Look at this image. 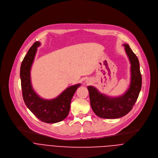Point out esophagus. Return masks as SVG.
Masks as SVG:
<instances>
[{
	"label": "esophagus",
	"instance_id": "esophagus-1",
	"mask_svg": "<svg viewBox=\"0 0 158 158\" xmlns=\"http://www.w3.org/2000/svg\"><path fill=\"white\" fill-rule=\"evenodd\" d=\"M86 82H87V83H89V82H90V81H89V80H87V81H86Z\"/></svg>",
	"mask_w": 158,
	"mask_h": 158
}]
</instances>
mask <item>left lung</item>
<instances>
[{
	"label": "left lung",
	"mask_w": 158,
	"mask_h": 158,
	"mask_svg": "<svg viewBox=\"0 0 158 158\" xmlns=\"http://www.w3.org/2000/svg\"><path fill=\"white\" fill-rule=\"evenodd\" d=\"M123 46L131 63V82L127 91L123 96L112 98L101 93L93 86H87L92 109L102 118L117 119L126 115L132 109L141 91L142 77L138 58L128 44Z\"/></svg>",
	"instance_id": "1"
}]
</instances>
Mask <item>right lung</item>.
<instances>
[{"label":"right lung","mask_w":158,"mask_h":158,"mask_svg":"<svg viewBox=\"0 0 158 158\" xmlns=\"http://www.w3.org/2000/svg\"><path fill=\"white\" fill-rule=\"evenodd\" d=\"M40 45L39 41L35 42L22 62L20 77L22 96L26 106L39 119L46 123H56L64 120L68 115L71 99L81 84L67 87L52 99H44L39 96L32 86L31 69L37 48Z\"/></svg>","instance_id":"1"}]
</instances>
